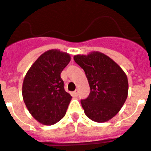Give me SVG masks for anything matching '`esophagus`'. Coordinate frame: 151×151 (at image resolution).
Wrapping results in <instances>:
<instances>
[{"mask_svg": "<svg viewBox=\"0 0 151 151\" xmlns=\"http://www.w3.org/2000/svg\"><path fill=\"white\" fill-rule=\"evenodd\" d=\"M73 94H74L75 96H78V94H79V93H78V90H75L74 92H73Z\"/></svg>", "mask_w": 151, "mask_h": 151, "instance_id": "obj_1", "label": "esophagus"}]
</instances>
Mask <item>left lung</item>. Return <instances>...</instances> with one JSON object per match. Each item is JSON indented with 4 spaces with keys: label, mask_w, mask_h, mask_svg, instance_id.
<instances>
[{
    "label": "left lung",
    "mask_w": 151,
    "mask_h": 151,
    "mask_svg": "<svg viewBox=\"0 0 151 151\" xmlns=\"http://www.w3.org/2000/svg\"><path fill=\"white\" fill-rule=\"evenodd\" d=\"M74 60L84 70L90 85V95L81 101L85 114L96 122L109 121L127 98L126 74L115 61L99 51L75 55Z\"/></svg>",
    "instance_id": "left-lung-1"
}]
</instances>
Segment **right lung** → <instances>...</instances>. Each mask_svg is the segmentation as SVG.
I'll use <instances>...</instances> for the list:
<instances>
[{
	"instance_id": "obj_1",
	"label": "right lung",
	"mask_w": 151,
	"mask_h": 151,
	"mask_svg": "<svg viewBox=\"0 0 151 151\" xmlns=\"http://www.w3.org/2000/svg\"><path fill=\"white\" fill-rule=\"evenodd\" d=\"M70 61L69 54L52 49L42 54L28 70L22 97L28 111L40 123L54 125L65 115L72 96L64 89L61 73Z\"/></svg>"
}]
</instances>
